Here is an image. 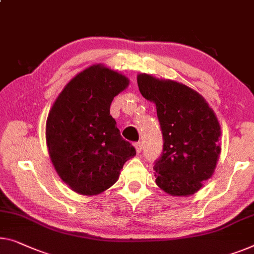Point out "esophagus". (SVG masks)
Here are the masks:
<instances>
[{
  "instance_id": "obj_1",
  "label": "esophagus",
  "mask_w": 254,
  "mask_h": 254,
  "mask_svg": "<svg viewBox=\"0 0 254 254\" xmlns=\"http://www.w3.org/2000/svg\"><path fill=\"white\" fill-rule=\"evenodd\" d=\"M134 147H135V150H137V153H141L142 150V143L141 142H134Z\"/></svg>"
}]
</instances>
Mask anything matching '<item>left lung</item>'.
<instances>
[{"instance_id": "obj_1", "label": "left lung", "mask_w": 254, "mask_h": 254, "mask_svg": "<svg viewBox=\"0 0 254 254\" xmlns=\"http://www.w3.org/2000/svg\"><path fill=\"white\" fill-rule=\"evenodd\" d=\"M140 92L156 104L163 150L155 161L156 184L175 196L191 195L213 173L220 154V126L202 96L175 81L137 77Z\"/></svg>"}]
</instances>
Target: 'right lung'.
Segmentation results:
<instances>
[{"instance_id": "obj_1", "label": "right lung", "mask_w": 254, "mask_h": 254, "mask_svg": "<svg viewBox=\"0 0 254 254\" xmlns=\"http://www.w3.org/2000/svg\"><path fill=\"white\" fill-rule=\"evenodd\" d=\"M128 79L99 65L64 88L47 120V143L59 177L74 191L97 195L114 185L135 148L122 138L111 115L114 97Z\"/></svg>"}]
</instances>
